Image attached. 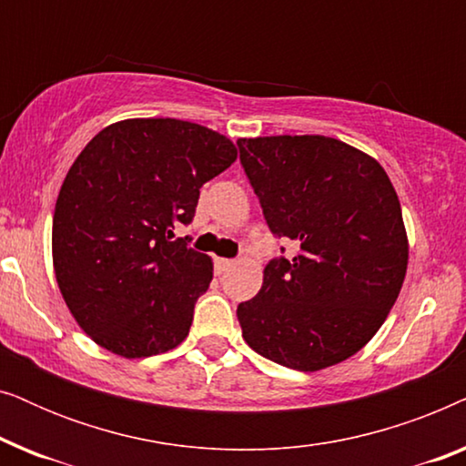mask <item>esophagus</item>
I'll list each match as a JSON object with an SVG mask.
<instances>
[{
    "instance_id": "esophagus-1",
    "label": "esophagus",
    "mask_w": 466,
    "mask_h": 466,
    "mask_svg": "<svg viewBox=\"0 0 466 466\" xmlns=\"http://www.w3.org/2000/svg\"><path fill=\"white\" fill-rule=\"evenodd\" d=\"M233 265H235V260H231V258H216L214 260V269H216V273H218V276L227 273Z\"/></svg>"
}]
</instances>
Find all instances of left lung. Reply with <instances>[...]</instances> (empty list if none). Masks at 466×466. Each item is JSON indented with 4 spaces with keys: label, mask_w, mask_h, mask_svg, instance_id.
Wrapping results in <instances>:
<instances>
[{
    "label": "left lung",
    "mask_w": 466,
    "mask_h": 466,
    "mask_svg": "<svg viewBox=\"0 0 466 466\" xmlns=\"http://www.w3.org/2000/svg\"><path fill=\"white\" fill-rule=\"evenodd\" d=\"M238 146L269 231L299 246L292 258H271L258 295L238 305L241 335L297 371L337 365L378 333L403 286L410 250L390 177L333 137Z\"/></svg>",
    "instance_id": "1"
}]
</instances>
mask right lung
I'll return each mask as SVG.
<instances>
[{
    "label": "right lung",
    "mask_w": 466,
    "mask_h": 466,
    "mask_svg": "<svg viewBox=\"0 0 466 466\" xmlns=\"http://www.w3.org/2000/svg\"><path fill=\"white\" fill-rule=\"evenodd\" d=\"M238 158L231 139L176 118H133L99 131L66 180L53 218V263L80 329L125 356L187 339L212 258L174 238L199 188Z\"/></svg>",
    "instance_id": "obj_1"
}]
</instances>
